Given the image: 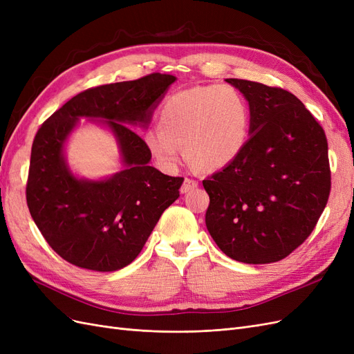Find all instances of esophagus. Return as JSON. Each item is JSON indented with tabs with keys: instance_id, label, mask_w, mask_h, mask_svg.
<instances>
[{
	"instance_id": "34e87169",
	"label": "esophagus",
	"mask_w": 354,
	"mask_h": 354,
	"mask_svg": "<svg viewBox=\"0 0 354 354\" xmlns=\"http://www.w3.org/2000/svg\"><path fill=\"white\" fill-rule=\"evenodd\" d=\"M198 187V181L196 180H192V178H185L183 185H181V194H187V192L194 190Z\"/></svg>"
}]
</instances>
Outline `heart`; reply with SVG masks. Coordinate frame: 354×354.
Returning a JSON list of instances; mask_svg holds the SVG:
<instances>
[{"instance_id":"b5f03b06","label":"heart","mask_w":354,"mask_h":354,"mask_svg":"<svg viewBox=\"0 0 354 354\" xmlns=\"http://www.w3.org/2000/svg\"><path fill=\"white\" fill-rule=\"evenodd\" d=\"M250 102L233 85H199L171 94L158 113V128L145 134L156 162L174 169L183 156L202 171L230 165L246 145Z\"/></svg>"}]
</instances>
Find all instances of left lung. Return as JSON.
Instances as JSON below:
<instances>
[{"mask_svg":"<svg viewBox=\"0 0 354 354\" xmlns=\"http://www.w3.org/2000/svg\"><path fill=\"white\" fill-rule=\"evenodd\" d=\"M250 102L241 155L202 181L207 229L218 248L246 264L279 261L313 232L330 192L324 128L292 93L229 78Z\"/></svg>","mask_w":354,"mask_h":354,"instance_id":"8db88e82","label":"left lung"}]
</instances>
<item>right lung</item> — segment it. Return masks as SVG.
Here are the masks:
<instances>
[{
	"label": "right lung",
	"instance_id": "add662e5",
	"mask_svg": "<svg viewBox=\"0 0 354 354\" xmlns=\"http://www.w3.org/2000/svg\"><path fill=\"white\" fill-rule=\"evenodd\" d=\"M176 80L156 72L88 88L41 125L32 143L26 202L42 236L63 260L95 272L122 269L140 254L159 217L180 196L185 178L149 165L152 155L131 128L149 125ZM80 117L103 119L110 127L124 164L120 174L104 180L71 174L62 149Z\"/></svg>",
	"mask_w": 354,
	"mask_h": 354
}]
</instances>
